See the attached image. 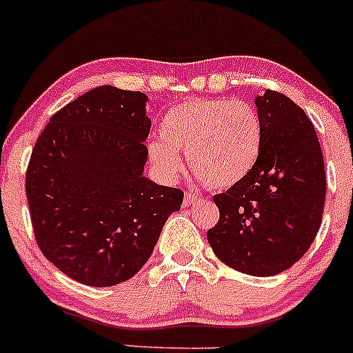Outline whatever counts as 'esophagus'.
I'll return each instance as SVG.
<instances>
[{
  "mask_svg": "<svg viewBox=\"0 0 353 353\" xmlns=\"http://www.w3.org/2000/svg\"><path fill=\"white\" fill-rule=\"evenodd\" d=\"M196 200H199V195H195V193H192V192H188V193H185V199H183V203L185 205H192V203H195Z\"/></svg>",
  "mask_w": 353,
  "mask_h": 353,
  "instance_id": "34e87169",
  "label": "esophagus"
}]
</instances>
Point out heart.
Wrapping results in <instances>:
<instances>
[{"instance_id":"heart-1","label":"heart","mask_w":353,"mask_h":353,"mask_svg":"<svg viewBox=\"0 0 353 353\" xmlns=\"http://www.w3.org/2000/svg\"><path fill=\"white\" fill-rule=\"evenodd\" d=\"M160 139L148 145V157L165 178L181 168L187 154L196 180L214 190L241 183L252 172L263 150V123L244 101L195 99L170 109L158 128Z\"/></svg>"}]
</instances>
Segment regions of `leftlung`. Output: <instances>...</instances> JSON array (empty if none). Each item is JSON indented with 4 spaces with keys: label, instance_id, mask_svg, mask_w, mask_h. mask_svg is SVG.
Wrapping results in <instances>:
<instances>
[{
    "label": "left lung",
    "instance_id": "1",
    "mask_svg": "<svg viewBox=\"0 0 353 353\" xmlns=\"http://www.w3.org/2000/svg\"><path fill=\"white\" fill-rule=\"evenodd\" d=\"M263 150L241 183L214 196L221 212L207 232L215 256L251 276H274L298 263L323 219L325 163L313 123L284 94L256 97Z\"/></svg>",
    "mask_w": 353,
    "mask_h": 353
}]
</instances>
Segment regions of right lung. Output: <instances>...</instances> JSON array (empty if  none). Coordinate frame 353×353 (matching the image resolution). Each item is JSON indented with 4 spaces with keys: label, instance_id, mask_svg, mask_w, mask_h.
I'll return each mask as SVG.
<instances>
[{
    "label": "right lung",
    "instance_id": "1",
    "mask_svg": "<svg viewBox=\"0 0 353 353\" xmlns=\"http://www.w3.org/2000/svg\"><path fill=\"white\" fill-rule=\"evenodd\" d=\"M143 92L102 85L52 116L26 170L39 248L63 274L114 286L150 259L183 192L145 176L151 119Z\"/></svg>",
    "mask_w": 353,
    "mask_h": 353
}]
</instances>
